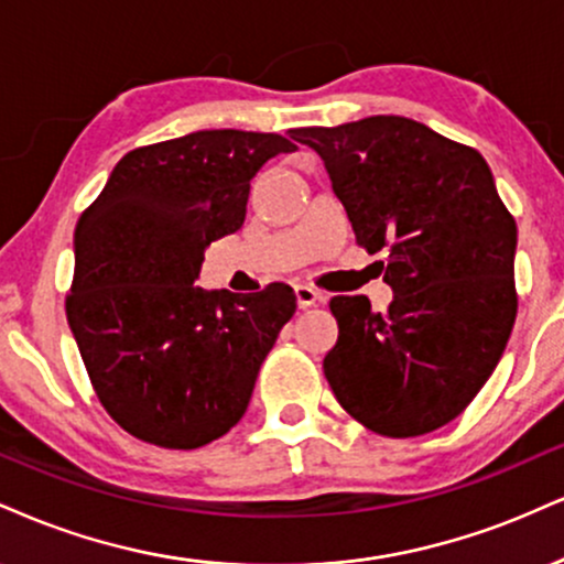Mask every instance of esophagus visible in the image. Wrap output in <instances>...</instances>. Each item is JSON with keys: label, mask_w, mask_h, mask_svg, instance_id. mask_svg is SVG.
Masks as SVG:
<instances>
[{"label": "esophagus", "mask_w": 564, "mask_h": 564, "mask_svg": "<svg viewBox=\"0 0 564 564\" xmlns=\"http://www.w3.org/2000/svg\"><path fill=\"white\" fill-rule=\"evenodd\" d=\"M294 294H296V304H300V310H307V307H315L317 302H323V294L321 291H315L312 286H294Z\"/></svg>", "instance_id": "esophagus-1"}]
</instances>
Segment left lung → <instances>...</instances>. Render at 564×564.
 Masks as SVG:
<instances>
[{
	"instance_id": "obj_1",
	"label": "left lung",
	"mask_w": 564,
	"mask_h": 564,
	"mask_svg": "<svg viewBox=\"0 0 564 564\" xmlns=\"http://www.w3.org/2000/svg\"><path fill=\"white\" fill-rule=\"evenodd\" d=\"M291 133L321 154L359 247L389 252V310L372 312L362 294L330 300L338 341L325 378L365 429L436 431L476 399L510 341L514 217L476 149L417 120L372 115Z\"/></svg>"
}]
</instances>
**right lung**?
Instances as JSON below:
<instances>
[{"label": "right lung", "mask_w": 564, "mask_h": 564, "mask_svg": "<svg viewBox=\"0 0 564 564\" xmlns=\"http://www.w3.org/2000/svg\"><path fill=\"white\" fill-rule=\"evenodd\" d=\"M294 149L234 128L139 147L80 215L67 323L101 406L131 436L196 449L247 412L296 312L294 289L230 294L194 281L209 243L243 226L249 181Z\"/></svg>", "instance_id": "right-lung-1"}]
</instances>
